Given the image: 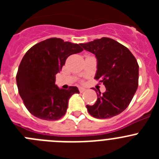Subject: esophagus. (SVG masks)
<instances>
[{
  "label": "esophagus",
  "instance_id": "1",
  "mask_svg": "<svg viewBox=\"0 0 159 159\" xmlns=\"http://www.w3.org/2000/svg\"><path fill=\"white\" fill-rule=\"evenodd\" d=\"M80 93H83V92H85V91H86V89H85V88H80Z\"/></svg>",
  "mask_w": 159,
  "mask_h": 159
}]
</instances>
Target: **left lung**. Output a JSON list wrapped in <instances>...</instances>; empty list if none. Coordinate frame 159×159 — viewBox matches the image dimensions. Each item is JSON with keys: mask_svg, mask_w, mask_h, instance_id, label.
<instances>
[{"mask_svg": "<svg viewBox=\"0 0 159 159\" xmlns=\"http://www.w3.org/2000/svg\"><path fill=\"white\" fill-rule=\"evenodd\" d=\"M97 59L95 80L104 84L106 92L97 93L89 114L96 119H109L122 113L130 104L139 85V64L127 48L107 37L80 43ZM97 92V91H96Z\"/></svg>", "mask_w": 159, "mask_h": 159, "instance_id": "left-lung-1", "label": "left lung"}]
</instances>
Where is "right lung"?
Wrapping results in <instances>:
<instances>
[{"mask_svg":"<svg viewBox=\"0 0 159 159\" xmlns=\"http://www.w3.org/2000/svg\"><path fill=\"white\" fill-rule=\"evenodd\" d=\"M83 51L80 44L50 38L32 46L25 53L16 74L18 92L32 116L57 120L65 115L68 100L76 87L63 89L56 85V75L69 56Z\"/></svg>","mask_w":159,"mask_h":159,"instance_id":"obj_1","label":"right lung"}]
</instances>
